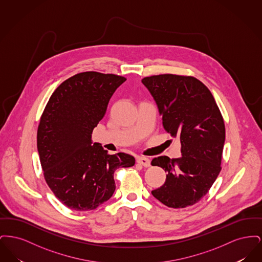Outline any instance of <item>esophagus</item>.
I'll list each match as a JSON object with an SVG mask.
<instances>
[{
	"label": "esophagus",
	"mask_w": 262,
	"mask_h": 262,
	"mask_svg": "<svg viewBox=\"0 0 262 262\" xmlns=\"http://www.w3.org/2000/svg\"><path fill=\"white\" fill-rule=\"evenodd\" d=\"M137 162L140 165H142L143 167H149L150 166V160L146 157H137Z\"/></svg>",
	"instance_id": "1"
}]
</instances>
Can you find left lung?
Here are the masks:
<instances>
[{"mask_svg":"<svg viewBox=\"0 0 262 262\" xmlns=\"http://www.w3.org/2000/svg\"><path fill=\"white\" fill-rule=\"evenodd\" d=\"M141 82L162 116L163 126L181 141L182 157L154 158L167 172L162 187L151 191L168 207L185 208L199 202L221 171L225 142L223 117L210 90L193 76L151 75Z\"/></svg>","mask_w":262,"mask_h":262,"instance_id":"8db88e82","label":"left lung"}]
</instances>
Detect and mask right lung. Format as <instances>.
I'll list each match as a JSON object with an SVG mask.
<instances>
[{
	"label": "right lung",
	"mask_w": 262,
	"mask_h": 262,
	"mask_svg": "<svg viewBox=\"0 0 262 262\" xmlns=\"http://www.w3.org/2000/svg\"><path fill=\"white\" fill-rule=\"evenodd\" d=\"M125 80L112 74H77L53 92L41 116L37 149L45 181L55 196L73 210H93L111 199L115 171L136 163L129 154L110 155L91 141L110 98Z\"/></svg>",
	"instance_id": "right-lung-1"
}]
</instances>
